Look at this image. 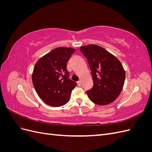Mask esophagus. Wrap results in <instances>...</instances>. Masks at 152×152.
<instances>
[{"instance_id": "1", "label": "esophagus", "mask_w": 152, "mask_h": 152, "mask_svg": "<svg viewBox=\"0 0 152 152\" xmlns=\"http://www.w3.org/2000/svg\"><path fill=\"white\" fill-rule=\"evenodd\" d=\"M77 85H78V86H81V81H78L77 82Z\"/></svg>"}]
</instances>
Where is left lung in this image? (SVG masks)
Masks as SVG:
<instances>
[{"label": "left lung", "instance_id": "left-lung-1", "mask_svg": "<svg viewBox=\"0 0 152 152\" xmlns=\"http://www.w3.org/2000/svg\"><path fill=\"white\" fill-rule=\"evenodd\" d=\"M88 61L93 87L87 91L92 102L98 105L112 103L122 90L126 73L120 61L112 54L97 45L80 48Z\"/></svg>", "mask_w": 152, "mask_h": 152}]
</instances>
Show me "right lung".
I'll return each instance as SVG.
<instances>
[{
	"label": "right lung",
	"instance_id": "right-lung-1",
	"mask_svg": "<svg viewBox=\"0 0 152 152\" xmlns=\"http://www.w3.org/2000/svg\"><path fill=\"white\" fill-rule=\"evenodd\" d=\"M75 49L57 48L36 63L32 73L34 88L43 102L51 107H61L70 99L72 90L77 85L71 80L66 63Z\"/></svg>",
	"mask_w": 152,
	"mask_h": 152
}]
</instances>
